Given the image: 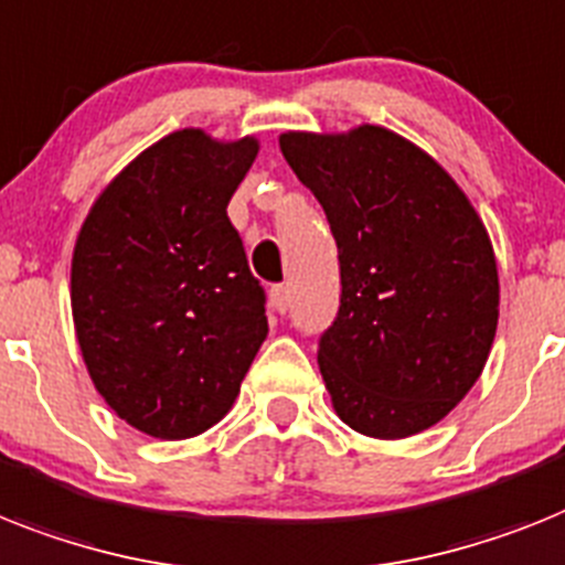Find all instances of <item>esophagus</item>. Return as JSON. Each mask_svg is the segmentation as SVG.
<instances>
[{"mask_svg": "<svg viewBox=\"0 0 565 565\" xmlns=\"http://www.w3.org/2000/svg\"><path fill=\"white\" fill-rule=\"evenodd\" d=\"M268 300H271V309L277 311V315H286L288 311V288L286 286H271V291H268Z\"/></svg>", "mask_w": 565, "mask_h": 565, "instance_id": "obj_1", "label": "esophagus"}]
</instances>
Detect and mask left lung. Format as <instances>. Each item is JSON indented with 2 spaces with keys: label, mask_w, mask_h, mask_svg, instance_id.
<instances>
[{
  "label": "left lung",
  "mask_w": 565,
  "mask_h": 565,
  "mask_svg": "<svg viewBox=\"0 0 565 565\" xmlns=\"http://www.w3.org/2000/svg\"><path fill=\"white\" fill-rule=\"evenodd\" d=\"M323 204L340 311L317 363L340 422L372 439L430 430L470 393L500 320L491 236L454 175L386 126L282 132Z\"/></svg>",
  "instance_id": "left-lung-1"
}]
</instances>
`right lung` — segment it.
Here are the masks:
<instances>
[{"instance_id":"right-lung-1","label":"right lung","mask_w":565,"mask_h":565,"mask_svg":"<svg viewBox=\"0 0 565 565\" xmlns=\"http://www.w3.org/2000/svg\"><path fill=\"white\" fill-rule=\"evenodd\" d=\"M256 152V135H164L100 190L74 242L72 317L88 377L152 439L222 422L268 338L265 294L227 218Z\"/></svg>"}]
</instances>
